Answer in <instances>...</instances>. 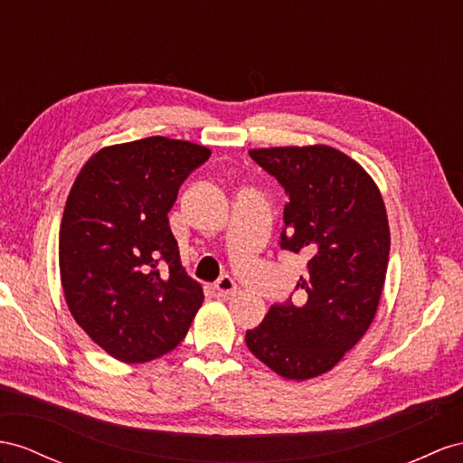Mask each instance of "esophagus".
I'll list each match as a JSON object with an SVG mask.
<instances>
[{"label": "esophagus", "mask_w": 463, "mask_h": 463, "mask_svg": "<svg viewBox=\"0 0 463 463\" xmlns=\"http://www.w3.org/2000/svg\"><path fill=\"white\" fill-rule=\"evenodd\" d=\"M215 289L219 291L221 298H229V295L236 293V281L231 276H222L219 278V281L215 283Z\"/></svg>", "instance_id": "1"}]
</instances>
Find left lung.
I'll return each instance as SVG.
<instances>
[{"label": "left lung", "mask_w": 463, "mask_h": 463, "mask_svg": "<svg viewBox=\"0 0 463 463\" xmlns=\"http://www.w3.org/2000/svg\"><path fill=\"white\" fill-rule=\"evenodd\" d=\"M252 160L286 189L281 250L307 258L291 298L274 303L246 346L288 379H311L342 360L370 328L389 262L382 194L358 162L325 145L250 150Z\"/></svg>", "instance_id": "left-lung-1"}]
</instances>
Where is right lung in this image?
Here are the masks:
<instances>
[{
	"mask_svg": "<svg viewBox=\"0 0 463 463\" xmlns=\"http://www.w3.org/2000/svg\"><path fill=\"white\" fill-rule=\"evenodd\" d=\"M209 156L194 142L148 137L93 154L70 189L58 246L66 303L117 360L168 354L203 303L182 268L168 213Z\"/></svg>",
	"mask_w": 463,
	"mask_h": 463,
	"instance_id": "add662e5",
	"label": "right lung"
}]
</instances>
